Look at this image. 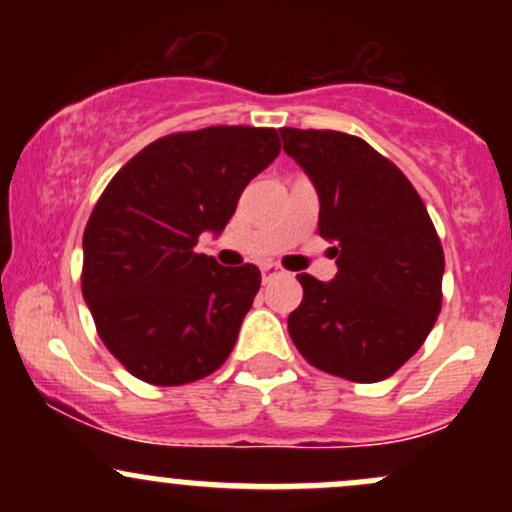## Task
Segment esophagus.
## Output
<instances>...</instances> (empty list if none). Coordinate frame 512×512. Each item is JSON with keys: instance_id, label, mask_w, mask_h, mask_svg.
<instances>
[{"instance_id": "34e87169", "label": "esophagus", "mask_w": 512, "mask_h": 512, "mask_svg": "<svg viewBox=\"0 0 512 512\" xmlns=\"http://www.w3.org/2000/svg\"><path fill=\"white\" fill-rule=\"evenodd\" d=\"M262 272H264V281H267V279H272L274 274H279V267H276V264H264Z\"/></svg>"}]
</instances>
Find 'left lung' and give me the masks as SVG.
<instances>
[{"label":"left lung","mask_w":512,"mask_h":512,"mask_svg":"<svg viewBox=\"0 0 512 512\" xmlns=\"http://www.w3.org/2000/svg\"><path fill=\"white\" fill-rule=\"evenodd\" d=\"M284 151L320 197L317 233L334 240L337 276L298 274L303 301L289 334L310 366L378 383L409 361L443 303V245L419 192L354 134L279 129Z\"/></svg>","instance_id":"obj_1"}]
</instances>
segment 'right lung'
Wrapping results in <instances>:
<instances>
[{"label":"right lung","instance_id":"right-lung-1","mask_svg":"<svg viewBox=\"0 0 512 512\" xmlns=\"http://www.w3.org/2000/svg\"><path fill=\"white\" fill-rule=\"evenodd\" d=\"M279 151L272 127L175 132L108 182L84 231L81 291L103 344L134 378L195 383L233 351L262 274L221 267L195 245L204 231L219 236Z\"/></svg>","mask_w":512,"mask_h":512}]
</instances>
